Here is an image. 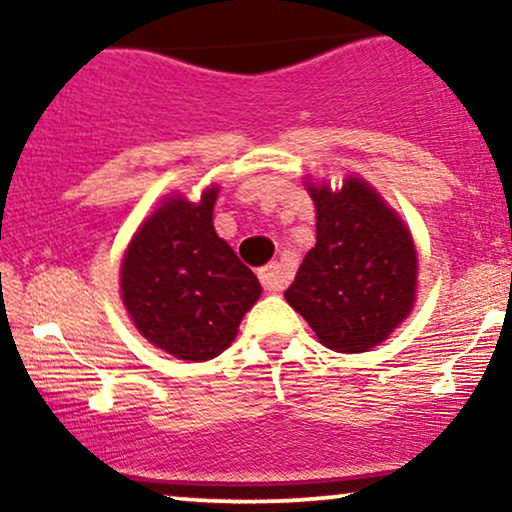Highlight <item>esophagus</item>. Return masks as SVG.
<instances>
[{"label": "esophagus", "mask_w": 512, "mask_h": 512, "mask_svg": "<svg viewBox=\"0 0 512 512\" xmlns=\"http://www.w3.org/2000/svg\"><path fill=\"white\" fill-rule=\"evenodd\" d=\"M260 284L264 291L276 293L286 286V272L279 262H269L267 267L260 269Z\"/></svg>", "instance_id": "34e87169"}]
</instances>
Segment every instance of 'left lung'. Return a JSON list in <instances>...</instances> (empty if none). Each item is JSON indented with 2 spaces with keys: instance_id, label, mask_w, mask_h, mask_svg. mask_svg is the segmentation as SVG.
Listing matches in <instances>:
<instances>
[{
  "instance_id": "obj_1",
  "label": "left lung",
  "mask_w": 512,
  "mask_h": 512,
  "mask_svg": "<svg viewBox=\"0 0 512 512\" xmlns=\"http://www.w3.org/2000/svg\"><path fill=\"white\" fill-rule=\"evenodd\" d=\"M317 243L303 257L286 301L327 349L361 354L409 315L416 248L399 216L363 180L342 190L310 187Z\"/></svg>"
}]
</instances>
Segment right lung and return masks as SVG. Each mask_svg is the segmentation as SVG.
I'll use <instances>...</instances> for the list:
<instances>
[{
    "label": "right lung",
    "instance_id": "right-lung-1",
    "mask_svg": "<svg viewBox=\"0 0 512 512\" xmlns=\"http://www.w3.org/2000/svg\"><path fill=\"white\" fill-rule=\"evenodd\" d=\"M216 187L199 202L170 197L134 233L122 260V301L137 330L182 361L231 346L260 298L257 276L214 231Z\"/></svg>",
    "mask_w": 512,
    "mask_h": 512
}]
</instances>
